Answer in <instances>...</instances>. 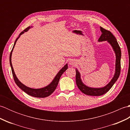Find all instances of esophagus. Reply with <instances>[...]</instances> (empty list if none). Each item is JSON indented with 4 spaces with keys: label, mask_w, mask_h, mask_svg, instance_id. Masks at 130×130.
Here are the masks:
<instances>
[{
    "label": "esophagus",
    "mask_w": 130,
    "mask_h": 130,
    "mask_svg": "<svg viewBox=\"0 0 130 130\" xmlns=\"http://www.w3.org/2000/svg\"><path fill=\"white\" fill-rule=\"evenodd\" d=\"M75 61H74L73 60H71L70 61H69V64L71 65H75Z\"/></svg>",
    "instance_id": "34e87169"
}]
</instances>
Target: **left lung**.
<instances>
[{"label": "left lung", "instance_id": "8db88e82", "mask_svg": "<svg viewBox=\"0 0 130 130\" xmlns=\"http://www.w3.org/2000/svg\"><path fill=\"white\" fill-rule=\"evenodd\" d=\"M102 35L98 39V41H107L112 46L113 49L116 54V70L115 74L111 81L106 86L101 88H94L87 87L83 83L80 78V74L79 71L76 69V83L78 88L82 93L85 94L93 96H99L104 94L112 87L115 82L117 80L118 77L120 76L121 72V51L120 47L118 45L116 38L109 31L103 28V27H100Z\"/></svg>", "mask_w": 130, "mask_h": 130}]
</instances>
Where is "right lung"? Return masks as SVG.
Segmentation results:
<instances>
[{"mask_svg": "<svg viewBox=\"0 0 130 130\" xmlns=\"http://www.w3.org/2000/svg\"><path fill=\"white\" fill-rule=\"evenodd\" d=\"M29 28H31V27L29 26L28 27H27V28L23 30V31L22 32L21 34H19L18 37L17 38L16 40L15 41L13 47L10 54V56H9L10 65L11 67V69H12V74L13 76L14 80L15 83H16V84L18 85V87L20 88L22 90L24 91V92L26 93L27 94H28L29 95L34 96V97H37V98H45V97H47V96H48L49 95H50L51 94L54 92L55 90L56 89V88L58 85V83H59L61 76L62 75V74L63 73V72H65V71L67 70V69L68 68V66L67 63V64H66L64 67H63L60 70L59 72L57 74V75L55 77V78L54 79V80H52V82L49 85H48L47 86H46L44 88H40V89H34V88L27 87V86H26V85H24V84L22 83L18 79V78H17V76L14 73V69L12 64V61H11V57H12L13 50L14 47V46L15 45L17 41L18 40L19 37H20V36L21 35H22L23 33H24L25 32H27Z\"/></svg>", "mask_w": 130, "mask_h": 130, "instance_id": "obj_1", "label": "right lung"}]
</instances>
